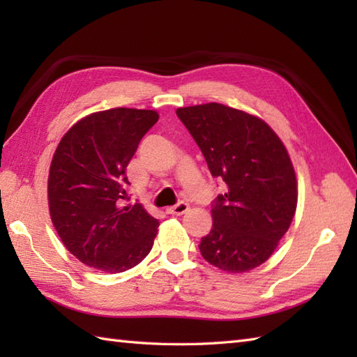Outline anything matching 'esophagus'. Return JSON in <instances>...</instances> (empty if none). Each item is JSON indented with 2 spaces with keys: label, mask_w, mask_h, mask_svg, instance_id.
Returning <instances> with one entry per match:
<instances>
[{
  "label": "esophagus",
  "mask_w": 357,
  "mask_h": 357,
  "mask_svg": "<svg viewBox=\"0 0 357 357\" xmlns=\"http://www.w3.org/2000/svg\"><path fill=\"white\" fill-rule=\"evenodd\" d=\"M187 210H188V204H187V202H184V201H181V202H178V204H176V206H173V207H170V208H167V213H169V215H176V216H181V215L187 213Z\"/></svg>",
  "instance_id": "1"
}]
</instances>
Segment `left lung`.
Instances as JSON below:
<instances>
[{"label":"left lung","instance_id":"left-lung-1","mask_svg":"<svg viewBox=\"0 0 357 357\" xmlns=\"http://www.w3.org/2000/svg\"><path fill=\"white\" fill-rule=\"evenodd\" d=\"M225 193L211 202L213 227L201 239L204 259L244 273L271 256L290 227L298 187L282 141L248 113L210 102L176 110Z\"/></svg>","mask_w":357,"mask_h":357}]
</instances>
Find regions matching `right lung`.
Listing matches in <instances>:
<instances>
[{"instance_id":"obj_1","label":"right lung","mask_w":357,"mask_h":357,"mask_svg":"<svg viewBox=\"0 0 357 357\" xmlns=\"http://www.w3.org/2000/svg\"><path fill=\"white\" fill-rule=\"evenodd\" d=\"M158 118L124 107L92 113L58 144L47 183L50 218L66 248L89 267L126 271L153 247L158 219L124 201L127 165Z\"/></svg>"}]
</instances>
